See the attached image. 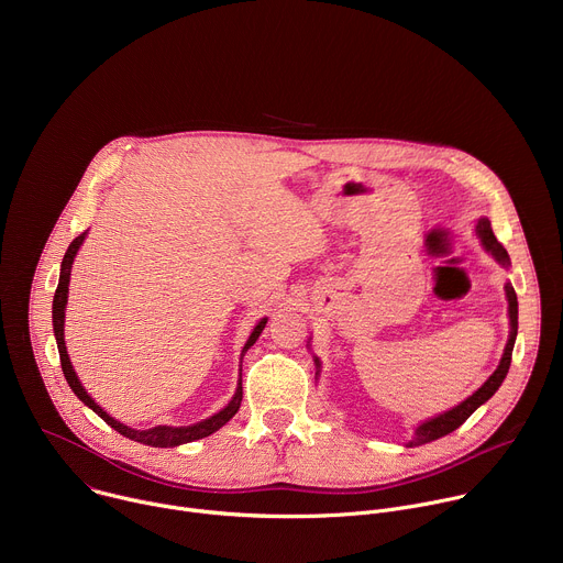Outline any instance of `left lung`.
Instances as JSON below:
<instances>
[{"instance_id": "1", "label": "left lung", "mask_w": 563, "mask_h": 563, "mask_svg": "<svg viewBox=\"0 0 563 563\" xmlns=\"http://www.w3.org/2000/svg\"><path fill=\"white\" fill-rule=\"evenodd\" d=\"M476 235L481 238V245H484V250L488 254L495 256V261L504 267H510V256L508 252L504 250V245L497 240V235L493 233V227H490V220L488 218H478L476 222ZM506 298H508V316H510V339L506 343V350H504V356L499 361V367L493 372V376L481 385L472 396H467L463 404H459L456 408L434 417V419H428L426 423H421L417 430H415V439L408 441L406 445L408 448H415V445H423V443H430V441H437L450 432H454L459 426H463L467 421V417L478 408L484 406L488 398L495 396V391L501 387L508 369H510V361H512V347H515V339H517V318H519V305H517V294L512 289L510 283H506ZM316 367H320V361L313 358Z\"/></svg>"}]
</instances>
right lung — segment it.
I'll list each match as a JSON object with an SVG mask.
<instances>
[{
	"label": "right lung",
	"instance_id": "obj_1",
	"mask_svg": "<svg viewBox=\"0 0 563 563\" xmlns=\"http://www.w3.org/2000/svg\"><path fill=\"white\" fill-rule=\"evenodd\" d=\"M89 231H82L79 233L73 243L68 245L66 254H64V261H62V269H59V283H57V289H55V296H53V332H55V341H57V350H59V363H62V372H64V378L66 383L70 385V389L75 391V396L82 400L85 406H89L104 423H109L113 430H118L122 437L131 439V441H137V443H144V445H153V448H176V445H183V443H191V441H198V439H205L209 434H213L216 430H220L229 419H233V415L238 412L240 408V400H243V380H238V387H235V394L233 398L229 400V404L213 417L200 421V423H194V426H183V428H172V426H155V428H148V430H133L120 421H115L113 417H109L96 400L87 394V389L82 387V383H79L73 365H70V358H68V352H66V343H64V309H66V300H68V280H70V267H73V261L79 252V247H82L85 238H87ZM267 325V318H261L258 325L254 328V332L250 334L245 347H243V354L258 341V336L263 334ZM243 361V358H240Z\"/></svg>",
	"mask_w": 563,
	"mask_h": 563
}]
</instances>
